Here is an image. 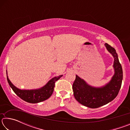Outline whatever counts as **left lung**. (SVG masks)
<instances>
[{
    "mask_svg": "<svg viewBox=\"0 0 130 130\" xmlns=\"http://www.w3.org/2000/svg\"><path fill=\"white\" fill-rule=\"evenodd\" d=\"M107 50L114 58V74L108 83L100 87L88 84L77 75L73 84V94L76 100L84 106L96 108L111 102L117 96L122 85L123 70L115 49L105 43Z\"/></svg>",
    "mask_w": 130,
    "mask_h": 130,
    "instance_id": "1",
    "label": "left lung"
}]
</instances>
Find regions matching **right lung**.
Returning a JSON list of instances; mask_svg holds the SVG:
<instances>
[{"instance_id": "add662e5", "label": "right lung", "mask_w": 130, "mask_h": 130, "mask_svg": "<svg viewBox=\"0 0 130 130\" xmlns=\"http://www.w3.org/2000/svg\"><path fill=\"white\" fill-rule=\"evenodd\" d=\"M7 72V79L10 87L15 94L22 99L30 103H38L49 99L53 94L55 87V83L63 75L52 78L46 84L40 88L34 89H21L18 88L11 82L8 78Z\"/></svg>"}]
</instances>
